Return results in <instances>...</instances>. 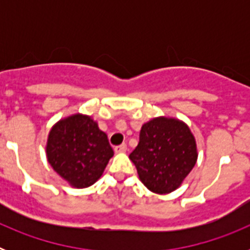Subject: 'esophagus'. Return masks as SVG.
Masks as SVG:
<instances>
[{
    "label": "esophagus",
    "instance_id": "1",
    "mask_svg": "<svg viewBox=\"0 0 250 250\" xmlns=\"http://www.w3.org/2000/svg\"><path fill=\"white\" fill-rule=\"evenodd\" d=\"M115 152H116V154H121V152H125L127 150V146L125 144H121V145H119V146H115Z\"/></svg>",
    "mask_w": 250,
    "mask_h": 250
}]
</instances>
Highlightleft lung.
<instances>
[{
  "mask_svg": "<svg viewBox=\"0 0 250 250\" xmlns=\"http://www.w3.org/2000/svg\"><path fill=\"white\" fill-rule=\"evenodd\" d=\"M129 158L150 191L169 194L180 188L195 167L198 147L184 121L158 116L143 124L140 141Z\"/></svg>",
  "mask_w": 250,
  "mask_h": 250,
  "instance_id": "1",
  "label": "left lung"
}]
</instances>
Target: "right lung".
<instances>
[{
  "mask_svg": "<svg viewBox=\"0 0 250 250\" xmlns=\"http://www.w3.org/2000/svg\"><path fill=\"white\" fill-rule=\"evenodd\" d=\"M48 164L76 189L89 188L103 175L114 155L109 139L90 115L76 112L52 125L46 141Z\"/></svg>",
  "mask_w": 250,
  "mask_h": 250,
  "instance_id": "1",
  "label": "right lung"
}]
</instances>
